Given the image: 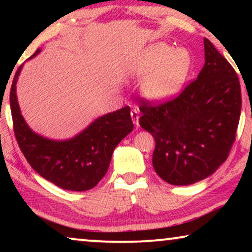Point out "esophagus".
Returning a JSON list of instances; mask_svg holds the SVG:
<instances>
[{
  "label": "esophagus",
  "mask_w": 252,
  "mask_h": 252,
  "mask_svg": "<svg viewBox=\"0 0 252 252\" xmlns=\"http://www.w3.org/2000/svg\"><path fill=\"white\" fill-rule=\"evenodd\" d=\"M130 117H132L133 123L135 124L136 126H139V109L134 108L132 111H130Z\"/></svg>",
  "instance_id": "1"
}]
</instances>
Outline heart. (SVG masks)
Returning <instances> with one entry per match:
<instances>
[{"instance_id":"1","label":"heart","mask_w":252,"mask_h":252,"mask_svg":"<svg viewBox=\"0 0 252 252\" xmlns=\"http://www.w3.org/2000/svg\"><path fill=\"white\" fill-rule=\"evenodd\" d=\"M190 55L164 42L154 43L136 54L128 64V72L143 78L141 91L151 101H165L177 93L190 68Z\"/></svg>"}]
</instances>
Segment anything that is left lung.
Here are the masks:
<instances>
[{
	"instance_id": "1",
	"label": "left lung",
	"mask_w": 252,
	"mask_h": 252,
	"mask_svg": "<svg viewBox=\"0 0 252 252\" xmlns=\"http://www.w3.org/2000/svg\"><path fill=\"white\" fill-rule=\"evenodd\" d=\"M204 50V66L180 94L164 102L141 98L140 126L156 142L154 168L171 185L211 175L235 141L242 105L239 77L206 37Z\"/></svg>"
}]
</instances>
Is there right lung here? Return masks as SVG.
I'll list each match as a JSON object with an SVG mask.
<instances>
[{
  "label": "right lung",
  "mask_w": 252,
  "mask_h": 252,
  "mask_svg": "<svg viewBox=\"0 0 252 252\" xmlns=\"http://www.w3.org/2000/svg\"><path fill=\"white\" fill-rule=\"evenodd\" d=\"M39 53L37 49L30 58ZM22 67L12 80L10 108L13 132L26 160L41 177L62 189L85 191L94 188L108 171L115 148L133 130L129 106L99 117L71 140L44 139L33 133L20 115L16 84Z\"/></svg>",
  "instance_id": "obj_1"
}]
</instances>
